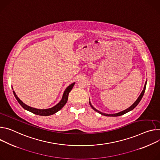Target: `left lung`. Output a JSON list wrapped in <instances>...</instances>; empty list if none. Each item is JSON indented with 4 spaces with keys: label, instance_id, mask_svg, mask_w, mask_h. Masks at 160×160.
<instances>
[{
    "label": "left lung",
    "instance_id": "left-lung-1",
    "mask_svg": "<svg viewBox=\"0 0 160 160\" xmlns=\"http://www.w3.org/2000/svg\"><path fill=\"white\" fill-rule=\"evenodd\" d=\"M146 83H147V82H146V83H145V85H144V88H143V90L142 91V92H141V94H140V95L139 96V97L138 98V99L136 100V101L130 107H129L128 108H127V109H126V110H123V111H122V112H119V113H114V114H106V113H102V112H99V111H98V110H97L96 108H94L92 106V105H91V102H89V103H90V105L91 106V107L95 110V111H96V112H98V113H99L100 114H101V115H105V116H110V117H117V116H120V115H124V113H127V112H129V111H131V110H132L133 109H134L137 106V105L139 103V102L140 101V100L142 99V97H143V94H144V92H145V91H146Z\"/></svg>",
    "mask_w": 160,
    "mask_h": 160
}]
</instances>
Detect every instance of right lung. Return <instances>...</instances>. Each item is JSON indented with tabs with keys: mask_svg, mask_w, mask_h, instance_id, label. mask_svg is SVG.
<instances>
[{
	"mask_svg": "<svg viewBox=\"0 0 160 160\" xmlns=\"http://www.w3.org/2000/svg\"><path fill=\"white\" fill-rule=\"evenodd\" d=\"M75 85V82L71 83L70 85H69L68 88H66V89L65 90L64 94H63V96L62 99L61 100L60 102L58 103L57 105H56L55 107L48 108V109H37V108H34L32 107H31L29 106H28L27 105H25V103H23L22 101L18 98V96H17L16 93L14 92V91H13V94L15 96L17 100L18 101V102L20 103V105L25 110L29 111L34 114L38 115H42V116H48V115H53L54 113H55L56 112H57L59 110H60L64 105L65 104L67 103L68 101V95L69 92L71 91V89L73 88V86Z\"/></svg>",
	"mask_w": 160,
	"mask_h": 160,
	"instance_id": "add662e5",
	"label": "right lung"
}]
</instances>
